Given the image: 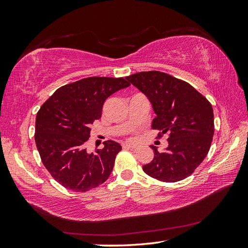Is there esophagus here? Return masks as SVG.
Wrapping results in <instances>:
<instances>
[{
	"mask_svg": "<svg viewBox=\"0 0 248 248\" xmlns=\"http://www.w3.org/2000/svg\"><path fill=\"white\" fill-rule=\"evenodd\" d=\"M123 147H124V148H125V149H130V150H132V151L138 150V147L132 146V145H124Z\"/></svg>",
	"mask_w": 248,
	"mask_h": 248,
	"instance_id": "34e87169",
	"label": "esophagus"
}]
</instances>
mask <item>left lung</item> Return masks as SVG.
<instances>
[{
    "label": "left lung",
    "mask_w": 248,
    "mask_h": 248,
    "mask_svg": "<svg viewBox=\"0 0 248 248\" xmlns=\"http://www.w3.org/2000/svg\"><path fill=\"white\" fill-rule=\"evenodd\" d=\"M127 80L144 93L156 114L151 127L157 138L168 135V147L143 166L147 175L163 182L183 180L207 156L214 134L213 108L209 100L186 81L165 72L143 71Z\"/></svg>",
    "instance_id": "obj_1"
}]
</instances>
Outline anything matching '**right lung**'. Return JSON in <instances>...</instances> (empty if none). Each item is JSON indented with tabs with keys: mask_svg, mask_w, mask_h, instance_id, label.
Listing matches in <instances>:
<instances>
[{
	"mask_svg": "<svg viewBox=\"0 0 248 248\" xmlns=\"http://www.w3.org/2000/svg\"><path fill=\"white\" fill-rule=\"evenodd\" d=\"M129 85L124 78H85L56 89L41 105L35 143L43 164L61 186L83 193L108 180L121 146L107 140L102 149L89 155L85 144L91 125L101 118L105 100Z\"/></svg>",
	"mask_w": 248,
	"mask_h": 248,
	"instance_id": "1",
	"label": "right lung"
}]
</instances>
